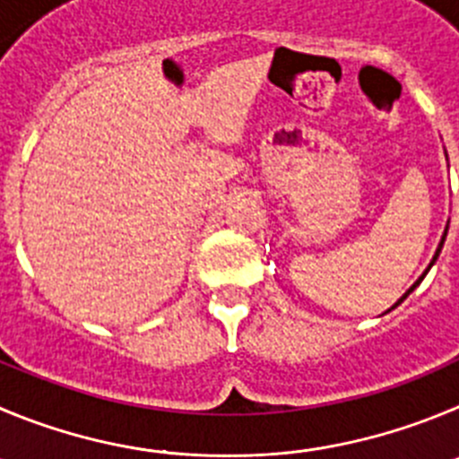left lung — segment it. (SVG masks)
Masks as SVG:
<instances>
[{"label":"left lung","instance_id":"obj_1","mask_svg":"<svg viewBox=\"0 0 459 459\" xmlns=\"http://www.w3.org/2000/svg\"><path fill=\"white\" fill-rule=\"evenodd\" d=\"M446 233H448V226H446V230H444V235H442V242H439V247H437L435 255H432L430 264H428V269H426V272H423V276H421V278H419V281H417V282H414L412 288H410V290H408V292H405V294H403V297L398 299V301H396V303H394V306H392V307L401 306V303H403V301H405V299H408V297H410V292H414V288H417L419 282H421V281H423V278H426V273H428V272H430V267H432V264H435V260H437V258H439V251H442V247H444V239H446Z\"/></svg>","mask_w":459,"mask_h":459}]
</instances>
